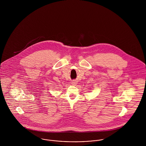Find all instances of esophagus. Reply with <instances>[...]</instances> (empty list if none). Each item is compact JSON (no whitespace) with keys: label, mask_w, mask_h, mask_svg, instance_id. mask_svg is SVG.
Instances as JSON below:
<instances>
[{"label":"esophagus","mask_w":146,"mask_h":146,"mask_svg":"<svg viewBox=\"0 0 146 146\" xmlns=\"http://www.w3.org/2000/svg\"><path fill=\"white\" fill-rule=\"evenodd\" d=\"M76 82H75V81H72V82H71V84L72 85H76Z\"/></svg>","instance_id":"esophagus-1"}]
</instances>
